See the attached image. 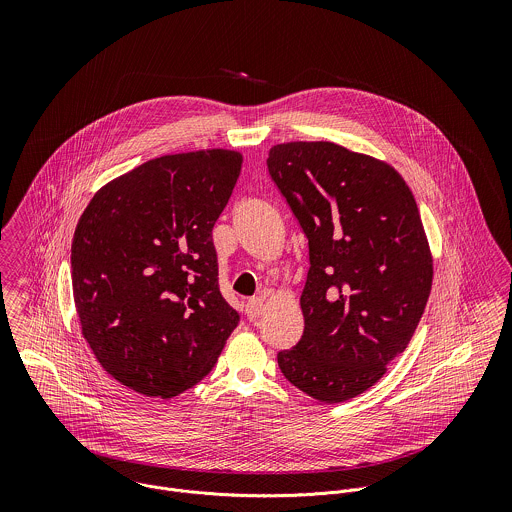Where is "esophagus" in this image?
Listing matches in <instances>:
<instances>
[{
  "instance_id": "esophagus-1",
  "label": "esophagus",
  "mask_w": 512,
  "mask_h": 512,
  "mask_svg": "<svg viewBox=\"0 0 512 512\" xmlns=\"http://www.w3.org/2000/svg\"><path fill=\"white\" fill-rule=\"evenodd\" d=\"M262 311H264V303H262L260 297L248 299V303H246V307H244V313H246V317H248L250 321L258 319V317L262 315Z\"/></svg>"
}]
</instances>
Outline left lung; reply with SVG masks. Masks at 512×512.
<instances>
[{"mask_svg":"<svg viewBox=\"0 0 512 512\" xmlns=\"http://www.w3.org/2000/svg\"><path fill=\"white\" fill-rule=\"evenodd\" d=\"M266 163L309 248L303 335L278 365L321 402L355 398L404 353L428 303L418 205L390 165L331 142L274 146Z\"/></svg>","mask_w":512,"mask_h":512,"instance_id":"obj_1","label":"left lung"}]
</instances>
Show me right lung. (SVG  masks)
Masks as SVG:
<instances>
[{"label":"right lung","mask_w":512,"mask_h":512,"mask_svg":"<svg viewBox=\"0 0 512 512\" xmlns=\"http://www.w3.org/2000/svg\"><path fill=\"white\" fill-rule=\"evenodd\" d=\"M240 163L228 149L151 159L102 187L76 224L82 335L140 394L171 398L201 382L240 321L220 293L213 246Z\"/></svg>","instance_id":"1"}]
</instances>
